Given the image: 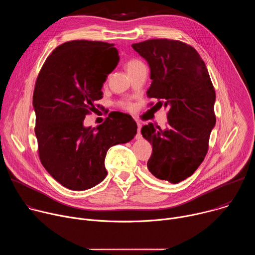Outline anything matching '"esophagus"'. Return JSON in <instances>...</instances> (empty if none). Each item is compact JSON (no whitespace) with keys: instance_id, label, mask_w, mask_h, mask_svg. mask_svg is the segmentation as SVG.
Listing matches in <instances>:
<instances>
[{"instance_id":"34e87169","label":"esophagus","mask_w":255,"mask_h":255,"mask_svg":"<svg viewBox=\"0 0 255 255\" xmlns=\"http://www.w3.org/2000/svg\"><path fill=\"white\" fill-rule=\"evenodd\" d=\"M140 130H141V124L139 122H137V134H136V139H140L142 137L141 133H140Z\"/></svg>"}]
</instances>
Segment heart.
Returning a JSON list of instances; mask_svg holds the SVG:
<instances>
[{
  "label": "heart",
  "mask_w": 255,
  "mask_h": 255,
  "mask_svg": "<svg viewBox=\"0 0 255 255\" xmlns=\"http://www.w3.org/2000/svg\"><path fill=\"white\" fill-rule=\"evenodd\" d=\"M142 65H144L143 62L137 58H130L129 60L126 61V69L128 71V74H131V72H133L134 70H136L137 68H139ZM119 105H120V107H122L127 111L133 110V105L129 101H122L119 103Z\"/></svg>",
  "instance_id": "b5f03b06"
}]
</instances>
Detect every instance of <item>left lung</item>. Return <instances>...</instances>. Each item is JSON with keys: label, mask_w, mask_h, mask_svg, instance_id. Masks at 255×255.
Wrapping results in <instances>:
<instances>
[{"label": "left lung", "mask_w": 255, "mask_h": 255, "mask_svg": "<svg viewBox=\"0 0 255 255\" xmlns=\"http://www.w3.org/2000/svg\"><path fill=\"white\" fill-rule=\"evenodd\" d=\"M132 47L150 66L147 97L167 109L163 128L149 123L141 129L153 147L147 168L155 177L177 184L196 171L208 152L216 124L214 86L200 54L183 41L149 39Z\"/></svg>", "instance_id": "left-lung-1"}]
</instances>
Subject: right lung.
Masks as SVG:
<instances>
[{"instance_id": "obj_1", "label": "right lung", "mask_w": 255, "mask_h": 255, "mask_svg": "<svg viewBox=\"0 0 255 255\" xmlns=\"http://www.w3.org/2000/svg\"><path fill=\"white\" fill-rule=\"evenodd\" d=\"M102 41L72 40L57 46L43 63L33 93L39 159L63 187L85 191L106 177L108 149L129 142L137 125L119 113L95 127L87 115L102 106V87L119 61L118 50Z\"/></svg>"}]
</instances>
